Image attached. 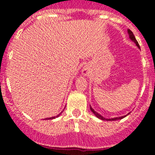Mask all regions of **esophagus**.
<instances>
[{"mask_svg": "<svg viewBox=\"0 0 155 155\" xmlns=\"http://www.w3.org/2000/svg\"><path fill=\"white\" fill-rule=\"evenodd\" d=\"M83 74L84 75H86L87 74V72L86 71H83Z\"/></svg>", "mask_w": 155, "mask_h": 155, "instance_id": "obj_1", "label": "esophagus"}]
</instances>
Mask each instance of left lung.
Instances as JSON below:
<instances>
[{
  "label": "left lung",
  "mask_w": 155,
  "mask_h": 155,
  "mask_svg": "<svg viewBox=\"0 0 155 155\" xmlns=\"http://www.w3.org/2000/svg\"><path fill=\"white\" fill-rule=\"evenodd\" d=\"M127 33H128V34H129L130 39V40H132L134 43H135V44L137 45V47H138L139 48H140V45H139L137 40H136L135 36L134 35V34H133L132 31H131L130 29H128L127 30ZM90 108H91V112H93L94 114V115L97 117V118H100V119H101V120H104H104H105V121H116V120H121V119H122V118H124V117H126L127 115H128V114H130V113H128L127 115H123V116H121V117H115V118H104V117H103L101 115H100V114L98 113V112H97L96 111H94V109L93 108L91 107V106H90Z\"/></svg>",
  "instance_id": "left-lung-1"
}]
</instances>
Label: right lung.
Segmentation results:
<instances>
[{
  "mask_svg": "<svg viewBox=\"0 0 155 155\" xmlns=\"http://www.w3.org/2000/svg\"><path fill=\"white\" fill-rule=\"evenodd\" d=\"M64 109H65V108H64ZM61 112L60 114H58V115H56V116H54V117H51V118H46V120H50V119H53V118H58V117L59 115H61Z\"/></svg>",
  "mask_w": 155,
  "mask_h": 155,
  "instance_id": "right-lung-1",
  "label": "right lung"
}]
</instances>
